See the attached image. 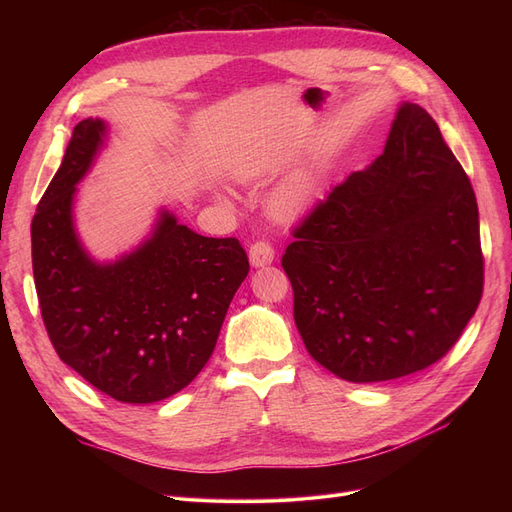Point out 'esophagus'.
I'll list each match as a JSON object with an SVG mask.
<instances>
[{"label":"esophagus","mask_w":512,"mask_h":512,"mask_svg":"<svg viewBox=\"0 0 512 512\" xmlns=\"http://www.w3.org/2000/svg\"><path fill=\"white\" fill-rule=\"evenodd\" d=\"M275 258V250L269 241H256L250 247V262L252 267H267Z\"/></svg>","instance_id":"34e87169"}]
</instances>
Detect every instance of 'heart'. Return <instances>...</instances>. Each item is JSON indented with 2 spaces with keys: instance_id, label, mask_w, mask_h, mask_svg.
<instances>
[{
  "instance_id": "b5f03b06",
  "label": "heart",
  "mask_w": 512,
  "mask_h": 512,
  "mask_svg": "<svg viewBox=\"0 0 512 512\" xmlns=\"http://www.w3.org/2000/svg\"><path fill=\"white\" fill-rule=\"evenodd\" d=\"M318 190V175L314 170H299L288 177L271 196V209L282 218H294L312 203Z\"/></svg>"
}]
</instances>
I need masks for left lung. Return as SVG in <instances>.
<instances>
[{
    "instance_id": "8db88e82",
    "label": "left lung",
    "mask_w": 512,
    "mask_h": 512,
    "mask_svg": "<svg viewBox=\"0 0 512 512\" xmlns=\"http://www.w3.org/2000/svg\"><path fill=\"white\" fill-rule=\"evenodd\" d=\"M282 267L307 352L348 382L421 371L483 297L478 205L438 123L399 106L382 156L292 230Z\"/></svg>"
}]
</instances>
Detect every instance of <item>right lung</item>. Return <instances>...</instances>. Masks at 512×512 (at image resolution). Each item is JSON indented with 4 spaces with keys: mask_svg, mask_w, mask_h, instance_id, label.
I'll return each mask as SVG.
<instances>
[{
    "mask_svg": "<svg viewBox=\"0 0 512 512\" xmlns=\"http://www.w3.org/2000/svg\"><path fill=\"white\" fill-rule=\"evenodd\" d=\"M104 136L102 119L76 123L40 198L34 282L59 359L121 404H153L207 365L250 260L235 237H203L168 211L134 252L104 265L91 258L76 237L72 200Z\"/></svg>",
    "mask_w": 512,
    "mask_h": 512,
    "instance_id": "add662e5",
    "label": "right lung"
}]
</instances>
